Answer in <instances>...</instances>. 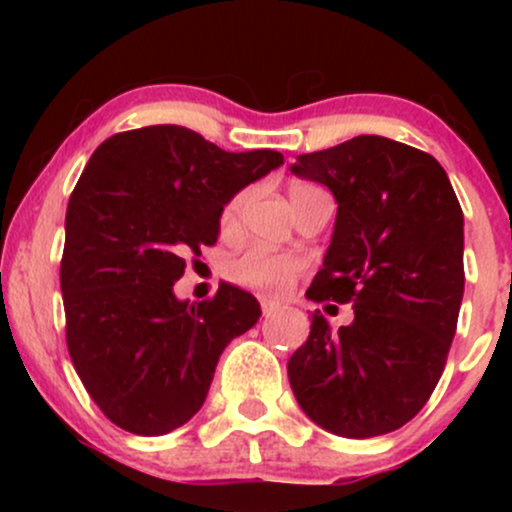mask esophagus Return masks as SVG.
Instances as JSON below:
<instances>
[{"mask_svg": "<svg viewBox=\"0 0 512 512\" xmlns=\"http://www.w3.org/2000/svg\"><path fill=\"white\" fill-rule=\"evenodd\" d=\"M260 305H262V313L267 315V317L272 315V313H276V310H279V303H276V301H262Z\"/></svg>", "mask_w": 512, "mask_h": 512, "instance_id": "obj_1", "label": "esophagus"}]
</instances>
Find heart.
I'll return each instance as SVG.
<instances>
[{
	"label": "heart",
	"mask_w": 512,
	"mask_h": 512,
	"mask_svg": "<svg viewBox=\"0 0 512 512\" xmlns=\"http://www.w3.org/2000/svg\"><path fill=\"white\" fill-rule=\"evenodd\" d=\"M320 190V187L308 185V182H296L291 185L289 195L291 202L296 204L305 192ZM250 192L243 190L236 197L228 199V204L221 211V228L223 231H231L236 228L240 219V211H243L245 202H248ZM305 269L303 257L291 255V252H272L267 248H250L243 255H238L236 260L228 262V276L245 289H252L257 293H267V296H279L284 293L293 281L298 279Z\"/></svg>",
	"instance_id": "1"
}]
</instances>
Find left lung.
<instances>
[{"instance_id": "left-lung-1", "label": "left lung", "mask_w": 512, "mask_h": 512, "mask_svg": "<svg viewBox=\"0 0 512 512\" xmlns=\"http://www.w3.org/2000/svg\"><path fill=\"white\" fill-rule=\"evenodd\" d=\"M291 170L337 199L332 243L305 296L351 303L332 330L313 313L289 358L298 404L334 436L373 438L414 419L436 390L464 293V216L426 151L363 134Z\"/></svg>"}]
</instances>
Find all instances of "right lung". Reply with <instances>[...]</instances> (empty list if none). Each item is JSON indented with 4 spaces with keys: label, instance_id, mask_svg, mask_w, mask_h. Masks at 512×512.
I'll use <instances>...</instances> for the list:
<instances>
[{
    "label": "right lung",
    "instance_id": "right-lung-1",
    "mask_svg": "<svg viewBox=\"0 0 512 512\" xmlns=\"http://www.w3.org/2000/svg\"><path fill=\"white\" fill-rule=\"evenodd\" d=\"M279 151L231 154L202 134L154 125L93 151L67 207L60 286L67 349L93 402L137 436H163L207 399L221 351L262 310L221 284L178 301L187 255L219 238L223 204L279 168Z\"/></svg>",
    "mask_w": 512,
    "mask_h": 512
}]
</instances>
